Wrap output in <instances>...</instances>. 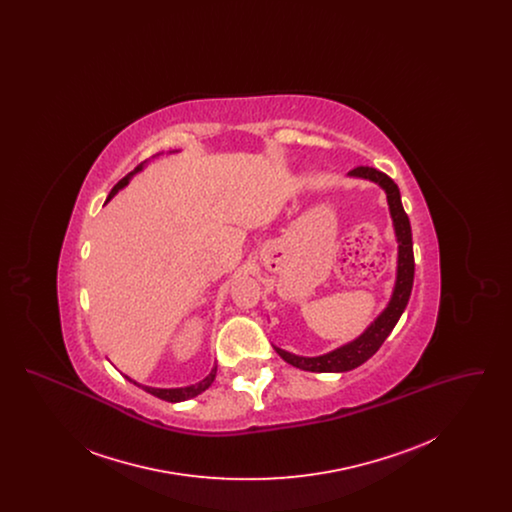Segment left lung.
<instances>
[{"mask_svg": "<svg viewBox=\"0 0 512 512\" xmlns=\"http://www.w3.org/2000/svg\"><path fill=\"white\" fill-rule=\"evenodd\" d=\"M347 176L370 180L386 192L391 224H393V232H395V240H397L395 284H393V292H391L390 301L384 307V311L366 326V330L361 336H357L353 341L343 343L338 349L328 351L324 355H317V357H301V355H293L290 351H284L274 345L276 353L286 363H290L295 368H301V370H309V372H347V370H353V368L366 363L390 336L397 320L403 315V311L409 303V297H411V290H413V232H411L409 217L403 209L397 184L391 180L388 174L376 171L372 167H357V169L347 172Z\"/></svg>", "mask_w": 512, "mask_h": 512, "instance_id": "left-lung-1", "label": "left lung"}]
</instances>
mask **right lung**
<instances>
[{"label":"right lung","mask_w":512,"mask_h":512,"mask_svg":"<svg viewBox=\"0 0 512 512\" xmlns=\"http://www.w3.org/2000/svg\"><path fill=\"white\" fill-rule=\"evenodd\" d=\"M174 153V151H171ZM157 155H161V153H157ZM147 161H144L142 165H138L134 171L130 172V174H126L124 178H122L121 182L111 190V194L107 197V201L105 203H109L115 195L121 192L124 186H128V182L138 174V172L144 171V167H146ZM215 376H217V366H213V370L203 378V380H199V382H195V384H190V386H184V388H151V386H144V384H138V382H134L132 378H128V376H124L128 382H132L134 386H138V388H142V390L147 391V393H151V395H155V397H159V399H163V401H171V403H180V401H188V399H192L195 395H199V393H203V391L207 390L213 382H215Z\"/></svg>","instance_id":"right-lung-1"}]
</instances>
